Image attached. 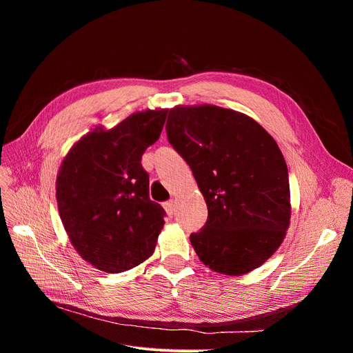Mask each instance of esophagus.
<instances>
[{
    "label": "esophagus",
    "instance_id": "obj_1",
    "mask_svg": "<svg viewBox=\"0 0 353 353\" xmlns=\"http://www.w3.org/2000/svg\"><path fill=\"white\" fill-rule=\"evenodd\" d=\"M163 208H165V210H166V213H168L169 216H174L175 215V201L174 200L166 201L165 205H163Z\"/></svg>",
    "mask_w": 353,
    "mask_h": 353
}]
</instances>
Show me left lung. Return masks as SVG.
<instances>
[{
  "label": "left lung",
  "mask_w": 353,
  "mask_h": 353,
  "mask_svg": "<svg viewBox=\"0 0 353 353\" xmlns=\"http://www.w3.org/2000/svg\"><path fill=\"white\" fill-rule=\"evenodd\" d=\"M168 140L197 181L208 221L190 241L210 270L241 275L280 248L290 223L283 153L252 117L218 105L170 109Z\"/></svg>",
  "instance_id": "obj_1"
}]
</instances>
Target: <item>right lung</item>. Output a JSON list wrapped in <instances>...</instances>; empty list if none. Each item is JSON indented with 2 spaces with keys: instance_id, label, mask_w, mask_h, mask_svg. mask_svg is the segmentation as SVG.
Instances as JSON below:
<instances>
[{
  "instance_id": "right-lung-1",
  "label": "right lung",
  "mask_w": 353,
  "mask_h": 353,
  "mask_svg": "<svg viewBox=\"0 0 353 353\" xmlns=\"http://www.w3.org/2000/svg\"><path fill=\"white\" fill-rule=\"evenodd\" d=\"M166 114L138 112L109 131L97 128L70 148L60 166L61 222L73 248L100 271H128L154 252L166 212L148 196L141 156L159 140Z\"/></svg>"
}]
</instances>
